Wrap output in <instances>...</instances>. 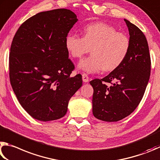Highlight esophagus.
Returning <instances> with one entry per match:
<instances>
[{
	"label": "esophagus",
	"mask_w": 160,
	"mask_h": 160,
	"mask_svg": "<svg viewBox=\"0 0 160 160\" xmlns=\"http://www.w3.org/2000/svg\"><path fill=\"white\" fill-rule=\"evenodd\" d=\"M82 78H83V82H88V80H89V78H88V76L85 74V73H83V74H82Z\"/></svg>",
	"instance_id": "34e87169"
}]
</instances>
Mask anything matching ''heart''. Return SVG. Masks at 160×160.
I'll list each match as a JSON object with an SVG mask.
<instances>
[{
    "mask_svg": "<svg viewBox=\"0 0 160 160\" xmlns=\"http://www.w3.org/2000/svg\"><path fill=\"white\" fill-rule=\"evenodd\" d=\"M64 43L74 58H81L91 48L92 54L78 64V68L87 73H96L102 69L105 72L117 69L127 58L131 46L127 35L103 22L86 25L83 29V37L68 33Z\"/></svg>",
    "mask_w": 160,
    "mask_h": 160,
    "instance_id": "1",
    "label": "heart"
}]
</instances>
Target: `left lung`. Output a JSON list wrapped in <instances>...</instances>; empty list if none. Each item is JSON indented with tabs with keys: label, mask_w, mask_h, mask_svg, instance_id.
<instances>
[{
	"label": "left lung",
	"mask_w": 160,
	"mask_h": 160,
	"mask_svg": "<svg viewBox=\"0 0 160 160\" xmlns=\"http://www.w3.org/2000/svg\"><path fill=\"white\" fill-rule=\"evenodd\" d=\"M131 46L121 65L102 78L90 82L93 88V114L104 122H117L131 114L141 101L150 78L151 60L147 39L135 24L124 19Z\"/></svg>",
	"instance_id": "8db88e82"
}]
</instances>
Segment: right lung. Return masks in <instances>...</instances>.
I'll list each match as a JSON object with an SVG mask.
<instances>
[{
  "label": "right lung",
  "instance_id": "right-lung-1",
  "mask_svg": "<svg viewBox=\"0 0 160 160\" xmlns=\"http://www.w3.org/2000/svg\"><path fill=\"white\" fill-rule=\"evenodd\" d=\"M78 21L72 11L61 8L39 12L17 31L9 55L10 83L19 102L39 121L65 115L70 98L82 86V76L70 77L65 37Z\"/></svg>",
  "mask_w": 160,
  "mask_h": 160
}]
</instances>
